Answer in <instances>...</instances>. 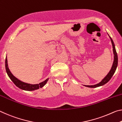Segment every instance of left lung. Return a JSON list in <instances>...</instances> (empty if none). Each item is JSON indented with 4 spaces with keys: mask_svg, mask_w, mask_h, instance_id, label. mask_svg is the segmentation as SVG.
Listing matches in <instances>:
<instances>
[{
    "mask_svg": "<svg viewBox=\"0 0 122 122\" xmlns=\"http://www.w3.org/2000/svg\"><path fill=\"white\" fill-rule=\"evenodd\" d=\"M109 36L110 38L111 43H112V48H113V55H114V58H113V62L112 64V66L111 70H110L109 72V73H107V75L105 76L104 78L102 80V81H100L99 83L97 84L93 85H84V86L86 87H91V88H95V87H97L99 86H103L105 84L107 83L108 81L110 80V79L112 78V77L113 76V75H114V73L115 72L116 70L117 65H118V56H117V53L116 52V49H115V46L114 44V43L112 39L110 36L109 35Z\"/></svg>",
    "mask_w": 122,
    "mask_h": 122,
    "instance_id": "8db88e82",
    "label": "left lung"
}]
</instances>
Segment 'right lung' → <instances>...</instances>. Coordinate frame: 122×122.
Here are the masks:
<instances>
[{
	"label": "right lung",
	"mask_w": 122,
	"mask_h": 122,
	"mask_svg": "<svg viewBox=\"0 0 122 122\" xmlns=\"http://www.w3.org/2000/svg\"><path fill=\"white\" fill-rule=\"evenodd\" d=\"M5 68H6V71L8 76L9 77V78L11 79V81H13V83L15 84L17 87H18L19 88L22 90H24L30 91H33V90H37L39 89L40 87L41 88V87H43L46 84L47 81H49V78H48L45 80L44 81H43L42 82L40 83L39 84H31L26 83L20 81L19 79L17 78L15 76H14L12 73L11 72L10 70L9 66H8L7 57H6V59H5Z\"/></svg>",
	"instance_id": "add662e5"
}]
</instances>
